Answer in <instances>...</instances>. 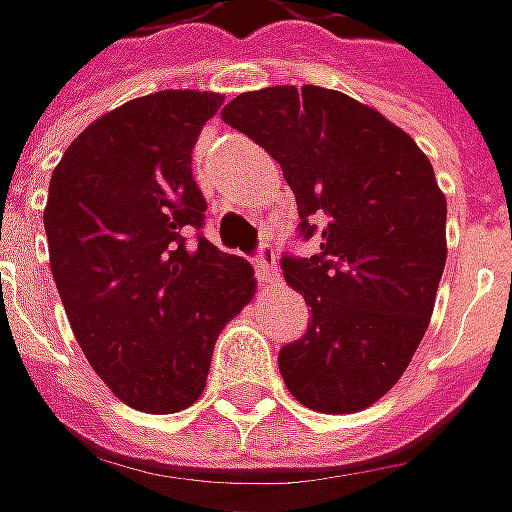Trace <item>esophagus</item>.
Wrapping results in <instances>:
<instances>
[{"mask_svg":"<svg viewBox=\"0 0 512 512\" xmlns=\"http://www.w3.org/2000/svg\"><path fill=\"white\" fill-rule=\"evenodd\" d=\"M255 269L257 277L266 280V283H277V280H280V277H277V255H274L272 246H263V249H260V255L255 257Z\"/></svg>","mask_w":512,"mask_h":512,"instance_id":"esophagus-1","label":"esophagus"}]
</instances>
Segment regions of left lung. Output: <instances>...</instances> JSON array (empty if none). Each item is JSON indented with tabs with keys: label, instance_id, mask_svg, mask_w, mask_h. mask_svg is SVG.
I'll return each mask as SVG.
<instances>
[{
	"label": "left lung",
	"instance_id": "left-lung-1",
	"mask_svg": "<svg viewBox=\"0 0 512 512\" xmlns=\"http://www.w3.org/2000/svg\"><path fill=\"white\" fill-rule=\"evenodd\" d=\"M221 118L280 164L306 235L311 215L328 221L317 255L283 257L311 320L277 365L300 405L357 414L397 385L431 323L448 260L431 161L379 110L314 84L240 93Z\"/></svg>",
	"mask_w": 512,
	"mask_h": 512
}]
</instances>
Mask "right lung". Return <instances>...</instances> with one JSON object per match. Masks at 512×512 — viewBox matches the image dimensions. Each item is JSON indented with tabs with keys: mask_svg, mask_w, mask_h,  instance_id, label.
I'll use <instances>...</instances> for the list:
<instances>
[{
	"mask_svg": "<svg viewBox=\"0 0 512 512\" xmlns=\"http://www.w3.org/2000/svg\"><path fill=\"white\" fill-rule=\"evenodd\" d=\"M221 93L161 90L96 118L50 175V272L87 362L124 405L178 414L201 397L223 326L252 303L249 260L201 229L192 147Z\"/></svg>",
	"mask_w": 512,
	"mask_h": 512,
	"instance_id": "1",
	"label": "right lung"
}]
</instances>
